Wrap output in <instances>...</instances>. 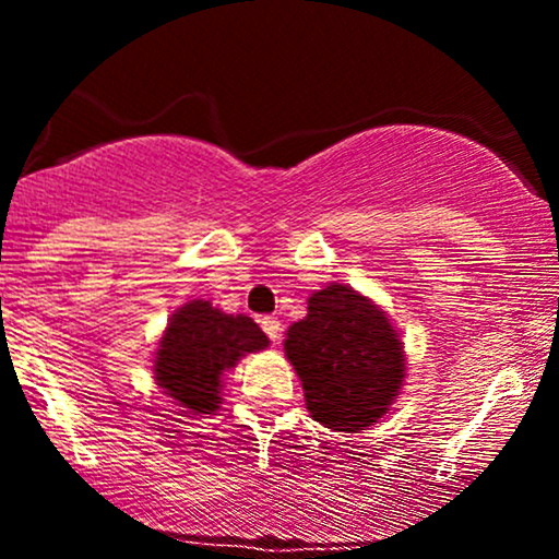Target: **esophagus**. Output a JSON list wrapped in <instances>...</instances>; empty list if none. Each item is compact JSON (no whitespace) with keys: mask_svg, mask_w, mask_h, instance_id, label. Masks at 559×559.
Segmentation results:
<instances>
[{"mask_svg":"<svg viewBox=\"0 0 559 559\" xmlns=\"http://www.w3.org/2000/svg\"><path fill=\"white\" fill-rule=\"evenodd\" d=\"M260 325H262V331L267 333V338H271L273 344L281 342V320L278 318H273V316L260 318Z\"/></svg>","mask_w":559,"mask_h":559,"instance_id":"34e87169","label":"esophagus"}]
</instances>
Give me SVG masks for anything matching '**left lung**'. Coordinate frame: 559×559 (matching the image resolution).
<instances>
[{"instance_id": "8db88e82", "label": "left lung", "mask_w": 559, "mask_h": 559, "mask_svg": "<svg viewBox=\"0 0 559 559\" xmlns=\"http://www.w3.org/2000/svg\"><path fill=\"white\" fill-rule=\"evenodd\" d=\"M312 420L344 433L365 431L400 394L404 352L386 312L344 284L307 299V318L284 342Z\"/></svg>"}]
</instances>
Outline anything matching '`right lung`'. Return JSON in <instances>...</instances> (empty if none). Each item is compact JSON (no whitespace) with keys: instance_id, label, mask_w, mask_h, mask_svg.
Returning <instances> with one entry per match:
<instances>
[{"instance_id":"obj_1","label":"right lung","mask_w":559,"mask_h":559,"mask_svg":"<svg viewBox=\"0 0 559 559\" xmlns=\"http://www.w3.org/2000/svg\"><path fill=\"white\" fill-rule=\"evenodd\" d=\"M267 344L252 318L226 316L204 299L186 301L159 338L155 381L189 415H210L221 404L223 373Z\"/></svg>"}]
</instances>
